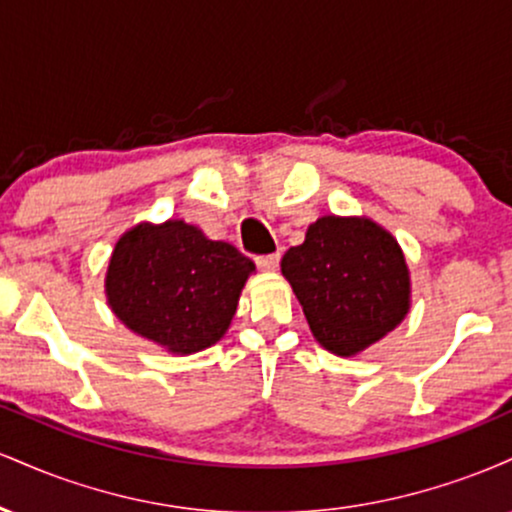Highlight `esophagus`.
Instances as JSON below:
<instances>
[{"mask_svg": "<svg viewBox=\"0 0 512 512\" xmlns=\"http://www.w3.org/2000/svg\"><path fill=\"white\" fill-rule=\"evenodd\" d=\"M279 252H276V255H260V257H255V262H257V267L262 269V272H274L276 267H279Z\"/></svg>", "mask_w": 512, "mask_h": 512, "instance_id": "esophagus-1", "label": "esophagus"}]
</instances>
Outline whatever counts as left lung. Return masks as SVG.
Instances as JSON below:
<instances>
[{
  "mask_svg": "<svg viewBox=\"0 0 512 512\" xmlns=\"http://www.w3.org/2000/svg\"><path fill=\"white\" fill-rule=\"evenodd\" d=\"M281 274L303 305L315 339L356 356L409 313V267L383 226L366 216H322L281 257Z\"/></svg>",
  "mask_w": 512,
  "mask_h": 512,
  "instance_id": "left-lung-1",
  "label": "left lung"
}]
</instances>
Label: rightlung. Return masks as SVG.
I'll return each instance as SVG.
<instances>
[{"instance_id": "1", "label": "right lung", "mask_w": 512, "mask_h": 512, "mask_svg": "<svg viewBox=\"0 0 512 512\" xmlns=\"http://www.w3.org/2000/svg\"><path fill=\"white\" fill-rule=\"evenodd\" d=\"M255 262L180 219L139 223L115 243L105 296L122 325L170 354H197L226 334Z\"/></svg>"}]
</instances>
